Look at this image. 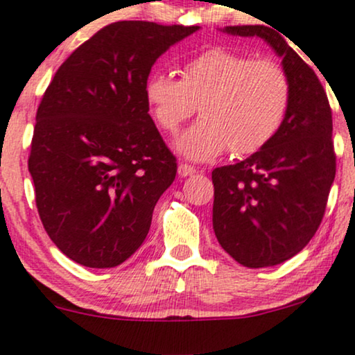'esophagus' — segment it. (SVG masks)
Masks as SVG:
<instances>
[{"instance_id":"esophagus-1","label":"esophagus","mask_w":355,"mask_h":355,"mask_svg":"<svg viewBox=\"0 0 355 355\" xmlns=\"http://www.w3.org/2000/svg\"><path fill=\"white\" fill-rule=\"evenodd\" d=\"M195 173H196V168L191 167V165L188 164L178 165V175H180V177H191V175Z\"/></svg>"}]
</instances>
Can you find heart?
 <instances>
[{"instance_id": "1", "label": "heart", "mask_w": 355, "mask_h": 355, "mask_svg": "<svg viewBox=\"0 0 355 355\" xmlns=\"http://www.w3.org/2000/svg\"><path fill=\"white\" fill-rule=\"evenodd\" d=\"M144 95L152 118L168 134L195 113L201 121L175 141L188 160L208 162L231 149L236 155L266 147L288 113L291 82L272 58H254L226 47H211L185 62L182 80L149 75Z\"/></svg>"}]
</instances>
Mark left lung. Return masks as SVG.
<instances>
[{
  "label": "left lung",
  "instance_id": "left-lung-1",
  "mask_svg": "<svg viewBox=\"0 0 355 355\" xmlns=\"http://www.w3.org/2000/svg\"><path fill=\"white\" fill-rule=\"evenodd\" d=\"M221 31L266 40L291 82L288 113L277 136L242 162L211 175L213 230L221 248L244 267H272L297 255L324 216L336 175L333 116L316 73L275 28Z\"/></svg>",
  "mask_w": 355,
  "mask_h": 355
}]
</instances>
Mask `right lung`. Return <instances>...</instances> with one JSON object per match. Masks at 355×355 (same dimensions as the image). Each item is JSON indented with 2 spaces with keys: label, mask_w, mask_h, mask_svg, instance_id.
<instances>
[{
  "label": "right lung",
  "mask_w": 355,
  "mask_h": 355,
  "mask_svg": "<svg viewBox=\"0 0 355 355\" xmlns=\"http://www.w3.org/2000/svg\"><path fill=\"white\" fill-rule=\"evenodd\" d=\"M200 26L119 21L67 58L35 114L29 172L49 237L92 268L128 260L144 242L177 162L149 114L157 58Z\"/></svg>",
  "instance_id": "1"
}]
</instances>
